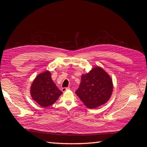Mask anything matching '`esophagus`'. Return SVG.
Segmentation results:
<instances>
[{"label":"esophagus","instance_id":"1","mask_svg":"<svg viewBox=\"0 0 147 147\" xmlns=\"http://www.w3.org/2000/svg\"><path fill=\"white\" fill-rule=\"evenodd\" d=\"M69 90H70V88H62V91L65 92L66 91Z\"/></svg>","mask_w":147,"mask_h":147}]
</instances>
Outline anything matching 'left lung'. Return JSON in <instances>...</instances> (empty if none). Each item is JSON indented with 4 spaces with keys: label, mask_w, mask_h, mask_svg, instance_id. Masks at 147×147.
<instances>
[{
    "label": "left lung",
    "mask_w": 147,
    "mask_h": 147,
    "mask_svg": "<svg viewBox=\"0 0 147 147\" xmlns=\"http://www.w3.org/2000/svg\"><path fill=\"white\" fill-rule=\"evenodd\" d=\"M112 80L99 66L82 75V81L75 92L88 108L96 109L107 102L113 92Z\"/></svg>",
    "instance_id": "1"
}]
</instances>
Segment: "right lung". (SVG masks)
<instances>
[{
    "mask_svg": "<svg viewBox=\"0 0 147 147\" xmlns=\"http://www.w3.org/2000/svg\"><path fill=\"white\" fill-rule=\"evenodd\" d=\"M51 75L48 70L38 74L30 86L32 99L42 107L51 105L63 94L52 80Z\"/></svg>",
    "mask_w": 147,
    "mask_h": 147,
    "instance_id": "right-lung-1",
    "label": "right lung"
}]
</instances>
